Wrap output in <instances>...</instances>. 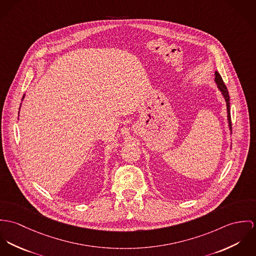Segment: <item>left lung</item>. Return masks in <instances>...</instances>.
Segmentation results:
<instances>
[{"label":"left lung","instance_id":"obj_1","mask_svg":"<svg viewBox=\"0 0 256 256\" xmlns=\"http://www.w3.org/2000/svg\"><path fill=\"white\" fill-rule=\"evenodd\" d=\"M215 82L217 84V87L219 88V90L221 91L222 95L225 98L226 104H227V112H228V128L232 132V122H230V96H228V92L227 87L225 86L220 74L218 72H215Z\"/></svg>","mask_w":256,"mask_h":256}]
</instances>
